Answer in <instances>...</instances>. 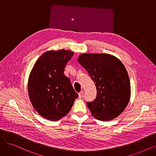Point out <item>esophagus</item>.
Segmentation results:
<instances>
[{"instance_id":"obj_1","label":"esophagus","mask_w":156,"mask_h":156,"mask_svg":"<svg viewBox=\"0 0 156 156\" xmlns=\"http://www.w3.org/2000/svg\"><path fill=\"white\" fill-rule=\"evenodd\" d=\"M83 95V91H81V92L78 94V96H79L80 98H82Z\"/></svg>"}]
</instances>
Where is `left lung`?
I'll use <instances>...</instances> for the list:
<instances>
[{
    "instance_id": "obj_1",
    "label": "left lung",
    "mask_w": 156,
    "mask_h": 156,
    "mask_svg": "<svg viewBox=\"0 0 156 156\" xmlns=\"http://www.w3.org/2000/svg\"><path fill=\"white\" fill-rule=\"evenodd\" d=\"M97 88L96 99L88 102L92 115L101 121H111L123 112L131 97L130 81L125 66L109 54H82L78 58Z\"/></svg>"
}]
</instances>
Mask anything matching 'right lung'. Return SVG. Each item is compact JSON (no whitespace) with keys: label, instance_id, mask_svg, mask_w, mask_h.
Instances as JSON below:
<instances>
[{"label":"right lung","instance_id":"1","mask_svg":"<svg viewBox=\"0 0 156 156\" xmlns=\"http://www.w3.org/2000/svg\"><path fill=\"white\" fill-rule=\"evenodd\" d=\"M73 54L64 49L47 51L37 59L30 73V100L35 110L47 119L57 121L65 116L78 97L64 74Z\"/></svg>","mask_w":156,"mask_h":156}]
</instances>
